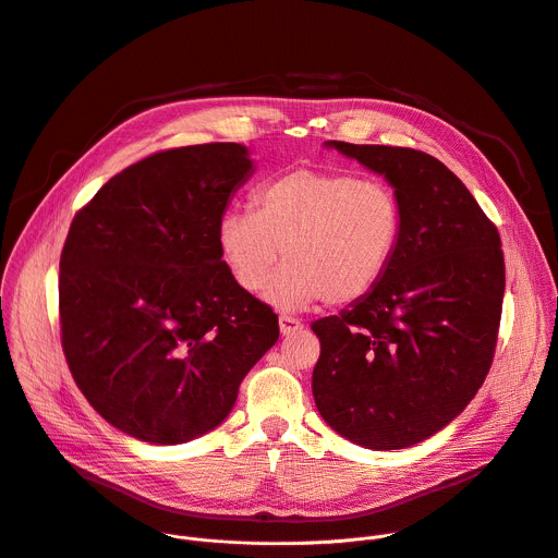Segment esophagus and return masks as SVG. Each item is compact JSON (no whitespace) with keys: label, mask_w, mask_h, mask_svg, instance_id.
Listing matches in <instances>:
<instances>
[{"label":"esophagus","mask_w":558,"mask_h":558,"mask_svg":"<svg viewBox=\"0 0 558 558\" xmlns=\"http://www.w3.org/2000/svg\"><path fill=\"white\" fill-rule=\"evenodd\" d=\"M278 325H280V333L282 336H293V333H298L302 329V323L295 320V317H291V315H280Z\"/></svg>","instance_id":"obj_1"}]
</instances>
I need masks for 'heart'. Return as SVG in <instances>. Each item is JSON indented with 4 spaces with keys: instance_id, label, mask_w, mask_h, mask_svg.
Returning a JSON list of instances; mask_svg holds the SVG:
<instances>
[{
    "instance_id": "heart-1",
    "label": "heart",
    "mask_w": 558,
    "mask_h": 558,
    "mask_svg": "<svg viewBox=\"0 0 558 558\" xmlns=\"http://www.w3.org/2000/svg\"><path fill=\"white\" fill-rule=\"evenodd\" d=\"M404 209L381 181L351 172L295 168L265 181L252 209H229L216 243L233 282L293 311L325 300L349 306L368 298L400 252Z\"/></svg>"
}]
</instances>
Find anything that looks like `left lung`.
<instances>
[{"mask_svg": "<svg viewBox=\"0 0 558 558\" xmlns=\"http://www.w3.org/2000/svg\"><path fill=\"white\" fill-rule=\"evenodd\" d=\"M327 145L388 181L404 209V235L368 298L311 325L320 338L315 407L357 446L409 448L448 426L490 371L506 289L501 238L435 156Z\"/></svg>", "mask_w": 558, "mask_h": 558, "instance_id": "left-lung-1", "label": "left lung"}]
</instances>
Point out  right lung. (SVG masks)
<instances>
[{
  "instance_id": "obj_1",
  "label": "right lung",
  "mask_w": 558,
  "mask_h": 558,
  "mask_svg": "<svg viewBox=\"0 0 558 558\" xmlns=\"http://www.w3.org/2000/svg\"><path fill=\"white\" fill-rule=\"evenodd\" d=\"M252 172L241 143L156 151L74 214L61 347L90 407L130 437L172 446L214 430L278 342V315L233 282L216 243Z\"/></svg>"
}]
</instances>
